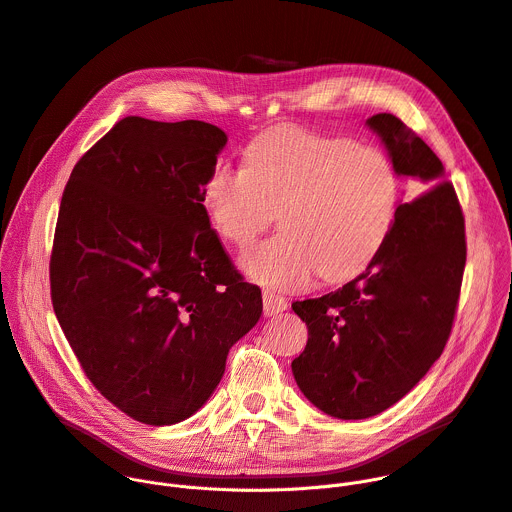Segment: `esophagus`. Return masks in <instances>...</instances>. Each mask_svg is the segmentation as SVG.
Wrapping results in <instances>:
<instances>
[{"mask_svg": "<svg viewBox=\"0 0 512 512\" xmlns=\"http://www.w3.org/2000/svg\"><path fill=\"white\" fill-rule=\"evenodd\" d=\"M262 301H264V316H268V318L277 316V313L287 309V299L279 293L268 291V289L262 293Z\"/></svg>", "mask_w": 512, "mask_h": 512, "instance_id": "obj_1", "label": "esophagus"}]
</instances>
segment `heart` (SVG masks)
<instances>
[{"label": "heart", "mask_w": 512, "mask_h": 512, "mask_svg": "<svg viewBox=\"0 0 512 512\" xmlns=\"http://www.w3.org/2000/svg\"><path fill=\"white\" fill-rule=\"evenodd\" d=\"M402 178L391 157L346 137L274 127L256 137L244 166L217 164L205 209L227 242L246 248L279 211L283 231L242 256L250 279L303 289L355 277L385 246Z\"/></svg>", "instance_id": "heart-1"}]
</instances>
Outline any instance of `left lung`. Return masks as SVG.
<instances>
[{
    "label": "left lung",
    "mask_w": 512,
    "mask_h": 512,
    "mask_svg": "<svg viewBox=\"0 0 512 512\" xmlns=\"http://www.w3.org/2000/svg\"><path fill=\"white\" fill-rule=\"evenodd\" d=\"M367 125L400 176L429 190L398 207L385 246L357 279L293 303L309 334L291 363L295 381L313 406L342 420L400 402L443 355L467 256L461 205L435 151L393 114Z\"/></svg>",
    "instance_id": "1"
}]
</instances>
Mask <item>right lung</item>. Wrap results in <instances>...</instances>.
I'll list each match as a JSON object with an SVG mask.
<instances>
[{
  "label": "right lung",
  "instance_id": "right-lung-1",
  "mask_svg": "<svg viewBox=\"0 0 512 512\" xmlns=\"http://www.w3.org/2000/svg\"><path fill=\"white\" fill-rule=\"evenodd\" d=\"M227 135L127 116L75 164L51 252V301L86 377L127 416L176 424L219 385L262 316L203 205Z\"/></svg>",
  "mask_w": 512,
  "mask_h": 512
}]
</instances>
